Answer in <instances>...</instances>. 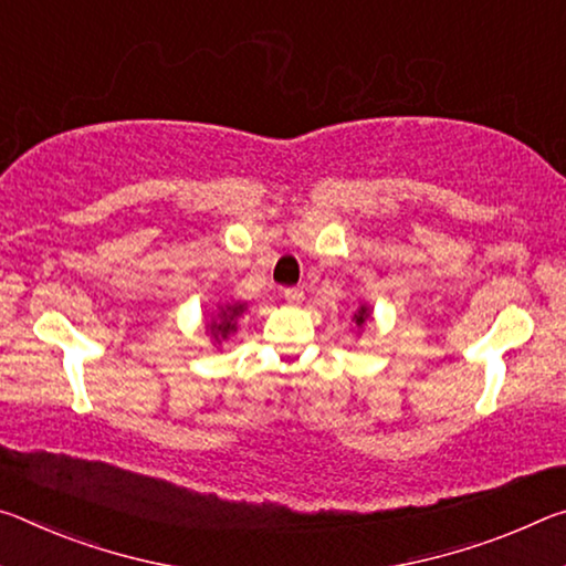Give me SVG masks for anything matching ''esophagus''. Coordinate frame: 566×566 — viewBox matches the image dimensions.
I'll use <instances>...</instances> for the list:
<instances>
[{
    "label": "esophagus",
    "mask_w": 566,
    "mask_h": 566,
    "mask_svg": "<svg viewBox=\"0 0 566 566\" xmlns=\"http://www.w3.org/2000/svg\"><path fill=\"white\" fill-rule=\"evenodd\" d=\"M283 298L289 301V303H301L303 301V291L301 289H285Z\"/></svg>",
    "instance_id": "1"
}]
</instances>
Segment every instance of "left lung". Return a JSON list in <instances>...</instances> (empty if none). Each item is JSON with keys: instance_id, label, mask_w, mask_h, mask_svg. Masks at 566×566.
<instances>
[{"instance_id": "obj_1", "label": "left lung", "mask_w": 566, "mask_h": 566, "mask_svg": "<svg viewBox=\"0 0 566 566\" xmlns=\"http://www.w3.org/2000/svg\"><path fill=\"white\" fill-rule=\"evenodd\" d=\"M370 321H374V308H370L368 303H358V308L354 311V316H350V323H354L356 336H360V333L366 331V326H368Z\"/></svg>"}]
</instances>
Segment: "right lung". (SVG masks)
<instances>
[{"instance_id": "right-lung-1", "label": "right lung", "mask_w": 566, "mask_h": 566, "mask_svg": "<svg viewBox=\"0 0 566 566\" xmlns=\"http://www.w3.org/2000/svg\"><path fill=\"white\" fill-rule=\"evenodd\" d=\"M248 311V303L243 301H230L218 303L212 308V316L206 318V333L210 336L212 346H222L226 340L238 331V321Z\"/></svg>"}]
</instances>
